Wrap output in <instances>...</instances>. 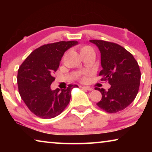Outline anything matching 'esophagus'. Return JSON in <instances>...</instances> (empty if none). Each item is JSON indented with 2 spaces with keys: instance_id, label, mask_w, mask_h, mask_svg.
Wrapping results in <instances>:
<instances>
[{
  "instance_id": "34e87169",
  "label": "esophagus",
  "mask_w": 152,
  "mask_h": 152,
  "mask_svg": "<svg viewBox=\"0 0 152 152\" xmlns=\"http://www.w3.org/2000/svg\"><path fill=\"white\" fill-rule=\"evenodd\" d=\"M82 88H83V89H86V90H88V91H93V88H91V87H89V86H82Z\"/></svg>"
}]
</instances>
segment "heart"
<instances>
[{
    "label": "heart",
    "instance_id": "obj_1",
    "mask_svg": "<svg viewBox=\"0 0 152 152\" xmlns=\"http://www.w3.org/2000/svg\"><path fill=\"white\" fill-rule=\"evenodd\" d=\"M87 52H91L94 53L93 49L89 45L84 46V47H82L80 49V54H82V53H87Z\"/></svg>",
    "mask_w": 152,
    "mask_h": 152
}]
</instances>
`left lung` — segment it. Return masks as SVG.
<instances>
[{
	"label": "left lung",
	"instance_id": "8db88e82",
	"mask_svg": "<svg viewBox=\"0 0 152 152\" xmlns=\"http://www.w3.org/2000/svg\"><path fill=\"white\" fill-rule=\"evenodd\" d=\"M101 52V80L110 84L108 91L96 87L102 94L97 106L107 113H117L134 101L140 88L141 72L132 53L117 43L102 40H90Z\"/></svg>",
	"mask_w": 152,
	"mask_h": 152
}]
</instances>
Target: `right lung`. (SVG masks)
I'll list each match as a JSON object with an SVG mask.
<instances>
[{
    "mask_svg": "<svg viewBox=\"0 0 152 152\" xmlns=\"http://www.w3.org/2000/svg\"><path fill=\"white\" fill-rule=\"evenodd\" d=\"M78 43L70 41L43 45L31 53L19 67L17 84L20 96L36 116L56 117L70 102L72 90L78 86L69 84L66 89L54 91L50 86L65 51Z\"/></svg>",
    "mask_w": 152,
    "mask_h": 152,
    "instance_id": "1",
    "label": "right lung"
}]
</instances>
